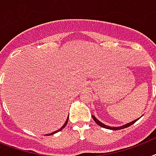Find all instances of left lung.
I'll return each instance as SVG.
<instances>
[{
  "instance_id": "left-lung-1",
  "label": "left lung",
  "mask_w": 156,
  "mask_h": 156,
  "mask_svg": "<svg viewBox=\"0 0 156 156\" xmlns=\"http://www.w3.org/2000/svg\"><path fill=\"white\" fill-rule=\"evenodd\" d=\"M92 118L93 120L95 121V123L97 124V125H99L100 126H101V127H103V128H105V129H113V130H118V129H125V128H127V127H129V126H130L131 125H133V123H135L136 121H138V119H137V120H134L133 121H132V122H129V123L126 124V125H124V126H119V127H112V126H106V125H104V124H103L102 122H100L99 120H98L96 117H95V116H93L92 115Z\"/></svg>"
}]
</instances>
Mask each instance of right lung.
Listing matches in <instances>:
<instances>
[{"mask_svg":"<svg viewBox=\"0 0 156 156\" xmlns=\"http://www.w3.org/2000/svg\"><path fill=\"white\" fill-rule=\"evenodd\" d=\"M68 119H69V117H68V118H67V120H66V122H65V124H64V125H63V126H62V127H61V128L60 129H58V130L55 131V132H53V133H49V134H47V135H52V134H54V133H57V132H59V131H61V129H63L64 127H65V126H66V124H67V122H68Z\"/></svg>","mask_w":156,"mask_h":156,"instance_id":"1","label":"right lung"}]
</instances>
